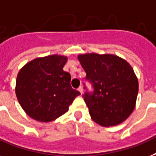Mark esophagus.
<instances>
[{
  "mask_svg": "<svg viewBox=\"0 0 156 156\" xmlns=\"http://www.w3.org/2000/svg\"><path fill=\"white\" fill-rule=\"evenodd\" d=\"M78 91H79V92H80L81 94L83 93V87H82V86H80V87H78Z\"/></svg>",
  "mask_w": 156,
  "mask_h": 156,
  "instance_id": "1",
  "label": "esophagus"
}]
</instances>
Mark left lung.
I'll use <instances>...</instances> for the list:
<instances>
[{"label": "left lung", "instance_id": "8db88e82", "mask_svg": "<svg viewBox=\"0 0 156 156\" xmlns=\"http://www.w3.org/2000/svg\"><path fill=\"white\" fill-rule=\"evenodd\" d=\"M86 72L83 97L89 114L96 123L105 127L119 124L135 108L138 81L133 68L126 60L114 55H81L78 57Z\"/></svg>", "mask_w": 156, "mask_h": 156}]
</instances>
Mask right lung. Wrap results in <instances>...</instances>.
<instances>
[{
  "label": "right lung",
  "instance_id": "right-lung-1",
  "mask_svg": "<svg viewBox=\"0 0 156 156\" xmlns=\"http://www.w3.org/2000/svg\"><path fill=\"white\" fill-rule=\"evenodd\" d=\"M67 57L37 58L20 70L15 93L20 105L33 119L55 120L69 110L80 92L70 85L71 75L63 70Z\"/></svg>",
  "mask_w": 156,
  "mask_h": 156
}]
</instances>
